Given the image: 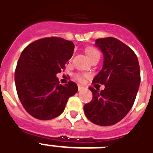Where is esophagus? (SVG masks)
Masks as SVG:
<instances>
[{"mask_svg": "<svg viewBox=\"0 0 153 153\" xmlns=\"http://www.w3.org/2000/svg\"><path fill=\"white\" fill-rule=\"evenodd\" d=\"M83 89H84V87L82 86H81V85H79V86H78V90H79V91H82Z\"/></svg>", "mask_w": 153, "mask_h": 153, "instance_id": "obj_1", "label": "esophagus"}]
</instances>
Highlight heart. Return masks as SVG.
<instances>
[{"label":"heart","instance_id":"b5f03b06","mask_svg":"<svg viewBox=\"0 0 153 153\" xmlns=\"http://www.w3.org/2000/svg\"><path fill=\"white\" fill-rule=\"evenodd\" d=\"M86 55H88V57L91 59V60L95 57L100 58V52H99L98 50H97L95 48H93V47H91V48H86ZM74 79H76V80H78V81L83 82L85 75L77 73V74H74Z\"/></svg>","mask_w":153,"mask_h":153}]
</instances>
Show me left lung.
<instances>
[{"label": "left lung", "instance_id": "1", "mask_svg": "<svg viewBox=\"0 0 153 153\" xmlns=\"http://www.w3.org/2000/svg\"><path fill=\"white\" fill-rule=\"evenodd\" d=\"M104 55L103 66L93 83L104 84L100 92L90 86L91 102L84 105L86 117L102 126H113L123 119L135 102L140 82L137 55L126 44L114 37L96 39Z\"/></svg>", "mask_w": 153, "mask_h": 153}]
</instances>
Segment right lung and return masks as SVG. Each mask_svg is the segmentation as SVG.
Wrapping results in <instances>:
<instances>
[{
	"label": "right lung",
	"mask_w": 153,
	"mask_h": 153,
	"mask_svg": "<svg viewBox=\"0 0 153 153\" xmlns=\"http://www.w3.org/2000/svg\"><path fill=\"white\" fill-rule=\"evenodd\" d=\"M73 42L47 37L27 45L20 55L15 71L16 92L28 114L39 120L59 116L68 98L78 91L75 82L59 84L56 74L74 53Z\"/></svg>",
	"instance_id": "obj_1"
}]
</instances>
